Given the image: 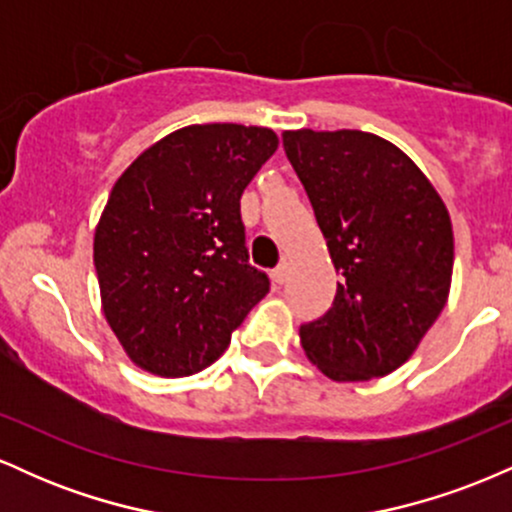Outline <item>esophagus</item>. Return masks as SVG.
Wrapping results in <instances>:
<instances>
[{
  "label": "esophagus",
  "mask_w": 512,
  "mask_h": 512,
  "mask_svg": "<svg viewBox=\"0 0 512 512\" xmlns=\"http://www.w3.org/2000/svg\"><path fill=\"white\" fill-rule=\"evenodd\" d=\"M289 262H281L279 264V267H276L274 269V272H272V281H274V284H284V281H286V276H289Z\"/></svg>",
  "instance_id": "esophagus-1"
}]
</instances>
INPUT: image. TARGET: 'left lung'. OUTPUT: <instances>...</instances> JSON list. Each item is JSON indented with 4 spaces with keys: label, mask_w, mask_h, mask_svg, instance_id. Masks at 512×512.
Returning <instances> with one entry per match:
<instances>
[{
    "label": "left lung",
    "mask_w": 512,
    "mask_h": 512,
    "mask_svg": "<svg viewBox=\"0 0 512 512\" xmlns=\"http://www.w3.org/2000/svg\"><path fill=\"white\" fill-rule=\"evenodd\" d=\"M281 137L342 274L332 308L298 332L305 356L334 383L383 378L409 361L448 303V207L424 170L378 134Z\"/></svg>",
    "instance_id": "obj_1"
}]
</instances>
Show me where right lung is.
Returning <instances> with one entry per match:
<instances>
[{
  "mask_svg": "<svg viewBox=\"0 0 512 512\" xmlns=\"http://www.w3.org/2000/svg\"><path fill=\"white\" fill-rule=\"evenodd\" d=\"M276 146L267 127L187 125L117 178L93 264L105 320L137 368L161 378L209 368L269 293L248 264L240 195Z\"/></svg>",
  "mask_w": 512,
  "mask_h": 512,
  "instance_id": "right-lung-1",
  "label": "right lung"
}]
</instances>
